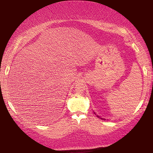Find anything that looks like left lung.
I'll return each instance as SVG.
<instances>
[{
  "instance_id": "obj_1",
  "label": "left lung",
  "mask_w": 153,
  "mask_h": 153,
  "mask_svg": "<svg viewBox=\"0 0 153 153\" xmlns=\"http://www.w3.org/2000/svg\"><path fill=\"white\" fill-rule=\"evenodd\" d=\"M98 117H99V116H98Z\"/></svg>"
}]
</instances>
